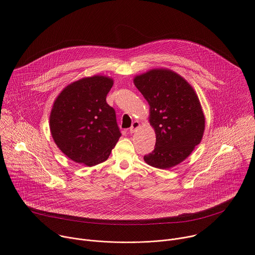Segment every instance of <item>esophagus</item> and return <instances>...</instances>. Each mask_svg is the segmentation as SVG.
<instances>
[{
    "label": "esophagus",
    "instance_id": "34e87169",
    "mask_svg": "<svg viewBox=\"0 0 255 255\" xmlns=\"http://www.w3.org/2000/svg\"><path fill=\"white\" fill-rule=\"evenodd\" d=\"M140 127V122L139 121H134L132 123V126L130 127V133H134L136 131V129H138Z\"/></svg>",
    "mask_w": 255,
    "mask_h": 255
}]
</instances>
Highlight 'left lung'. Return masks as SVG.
Segmentation results:
<instances>
[{"label": "left lung", "mask_w": 255, "mask_h": 255, "mask_svg": "<svg viewBox=\"0 0 255 255\" xmlns=\"http://www.w3.org/2000/svg\"><path fill=\"white\" fill-rule=\"evenodd\" d=\"M134 84L150 105V125L156 133L155 149L144 156L158 169L172 168L201 143L205 115L194 88L170 69H152L135 76Z\"/></svg>", "instance_id": "obj_1"}]
</instances>
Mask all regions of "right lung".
<instances>
[{"mask_svg":"<svg viewBox=\"0 0 255 255\" xmlns=\"http://www.w3.org/2000/svg\"><path fill=\"white\" fill-rule=\"evenodd\" d=\"M113 79L94 75L67 85L49 116L54 143L72 161L88 167L106 161L121 133L115 110L106 102Z\"/></svg>","mask_w":255,"mask_h":255,"instance_id":"right-lung-1","label":"right lung"}]
</instances>
